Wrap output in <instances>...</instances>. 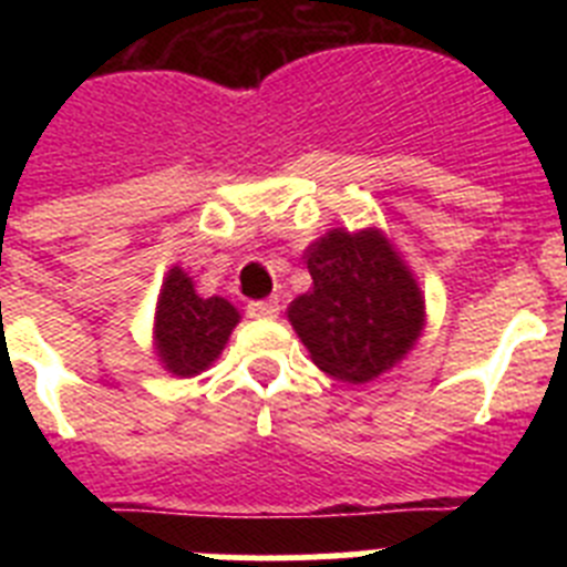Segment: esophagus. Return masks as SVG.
Wrapping results in <instances>:
<instances>
[{"mask_svg": "<svg viewBox=\"0 0 567 567\" xmlns=\"http://www.w3.org/2000/svg\"><path fill=\"white\" fill-rule=\"evenodd\" d=\"M247 312L252 315V318H264V320H272L278 318L280 312V303L275 298H264V300H252L247 307Z\"/></svg>", "mask_w": 567, "mask_h": 567, "instance_id": "esophagus-1", "label": "esophagus"}]
</instances>
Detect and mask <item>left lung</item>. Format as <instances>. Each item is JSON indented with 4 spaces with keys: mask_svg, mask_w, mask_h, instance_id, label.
Segmentation results:
<instances>
[{
    "mask_svg": "<svg viewBox=\"0 0 567 567\" xmlns=\"http://www.w3.org/2000/svg\"><path fill=\"white\" fill-rule=\"evenodd\" d=\"M307 264L312 292L292 300L289 320L315 365L363 383L412 349L423 329V298L378 229H332L307 249Z\"/></svg>",
    "mask_w": 567,
    "mask_h": 567,
    "instance_id": "left-lung-1",
    "label": "left lung"
}]
</instances>
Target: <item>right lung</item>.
Instances as JSON below:
<instances>
[{
  "instance_id": "1",
  "label": "right lung",
  "mask_w": 567,
  "mask_h": 567,
  "mask_svg": "<svg viewBox=\"0 0 567 567\" xmlns=\"http://www.w3.org/2000/svg\"><path fill=\"white\" fill-rule=\"evenodd\" d=\"M238 312L224 298H198L193 280L175 267L164 280L155 312V346L173 374L204 372L227 343Z\"/></svg>"
}]
</instances>
